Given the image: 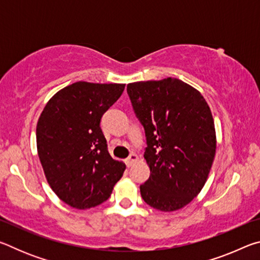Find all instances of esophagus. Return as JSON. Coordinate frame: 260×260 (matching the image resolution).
<instances>
[{"label":"esophagus","instance_id":"34e87169","mask_svg":"<svg viewBox=\"0 0 260 260\" xmlns=\"http://www.w3.org/2000/svg\"><path fill=\"white\" fill-rule=\"evenodd\" d=\"M138 159H139V157L136 156L135 153H131V155L128 156V158H127V159H126V165L129 167V166L133 165L134 162H135L136 160H138Z\"/></svg>","mask_w":260,"mask_h":260}]
</instances>
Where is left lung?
Listing matches in <instances>:
<instances>
[{
    "label": "left lung",
    "instance_id": "left-lung-1",
    "mask_svg": "<svg viewBox=\"0 0 260 260\" xmlns=\"http://www.w3.org/2000/svg\"><path fill=\"white\" fill-rule=\"evenodd\" d=\"M147 138L144 158L150 177L140 186L151 208L171 212L199 195L214 159L212 113L195 88L175 78L127 85Z\"/></svg>",
    "mask_w": 260,
    "mask_h": 260
}]
</instances>
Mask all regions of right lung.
<instances>
[{
	"label": "right lung",
	"instance_id": "right-lung-1",
	"mask_svg": "<svg viewBox=\"0 0 260 260\" xmlns=\"http://www.w3.org/2000/svg\"><path fill=\"white\" fill-rule=\"evenodd\" d=\"M124 89V83L74 82L57 91L39 118L38 155L47 181L72 208L102 204L122 177L126 166L110 156L100 124Z\"/></svg>",
	"mask_w": 260,
	"mask_h": 260
}]
</instances>
